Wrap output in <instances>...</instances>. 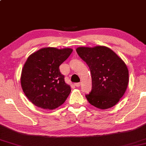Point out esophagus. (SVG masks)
<instances>
[{"label":"esophagus","mask_w":146,"mask_h":146,"mask_svg":"<svg viewBox=\"0 0 146 146\" xmlns=\"http://www.w3.org/2000/svg\"><path fill=\"white\" fill-rule=\"evenodd\" d=\"M80 85H81V83H80V82H79V83H75V86H76V87L80 86Z\"/></svg>","instance_id":"1"}]
</instances>
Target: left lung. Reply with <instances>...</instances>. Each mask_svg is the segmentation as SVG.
I'll return each instance as SVG.
<instances>
[{
  "label": "left lung",
  "mask_w": 146,
  "mask_h": 146,
  "mask_svg": "<svg viewBox=\"0 0 146 146\" xmlns=\"http://www.w3.org/2000/svg\"><path fill=\"white\" fill-rule=\"evenodd\" d=\"M79 56L87 64L92 78V90L86 98L91 105L108 109L116 105L127 89L128 69L113 50L104 46L78 47Z\"/></svg>",
  "instance_id": "8db88e82"
}]
</instances>
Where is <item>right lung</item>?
Segmentation results:
<instances>
[{
    "label": "right lung",
    "instance_id": "1",
    "mask_svg": "<svg viewBox=\"0 0 146 146\" xmlns=\"http://www.w3.org/2000/svg\"><path fill=\"white\" fill-rule=\"evenodd\" d=\"M73 49L46 47L30 55L22 70L21 82L30 102L43 109L53 110L66 101L71 87L64 82L59 66Z\"/></svg>",
    "mask_w": 146,
    "mask_h": 146
}]
</instances>
